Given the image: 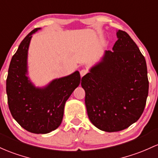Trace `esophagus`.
Listing matches in <instances>:
<instances>
[{"label": "esophagus", "mask_w": 158, "mask_h": 158, "mask_svg": "<svg viewBox=\"0 0 158 158\" xmlns=\"http://www.w3.org/2000/svg\"><path fill=\"white\" fill-rule=\"evenodd\" d=\"M87 73H88V70H85V69H83V70L80 71V75H81V76H82V77L85 75V74H87Z\"/></svg>", "instance_id": "34e87169"}]
</instances>
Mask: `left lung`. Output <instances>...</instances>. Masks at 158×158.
<instances>
[{"label":"left lung","instance_id":"1","mask_svg":"<svg viewBox=\"0 0 158 158\" xmlns=\"http://www.w3.org/2000/svg\"><path fill=\"white\" fill-rule=\"evenodd\" d=\"M112 51L82 78L86 109L94 125L106 132L122 131L143 114L148 94L145 59L125 31H117Z\"/></svg>","mask_w":158,"mask_h":158}]
</instances>
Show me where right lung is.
I'll return each instance as SVG.
<instances>
[{"mask_svg": "<svg viewBox=\"0 0 158 158\" xmlns=\"http://www.w3.org/2000/svg\"><path fill=\"white\" fill-rule=\"evenodd\" d=\"M31 31L22 41L12 58L6 79L8 106L13 118L26 131L33 133H50L61 124L66 101L79 86V71L54 79L48 85L37 88L27 76V52Z\"/></svg>", "mask_w": 158, "mask_h": 158, "instance_id": "right-lung-1", "label": "right lung"}]
</instances>
